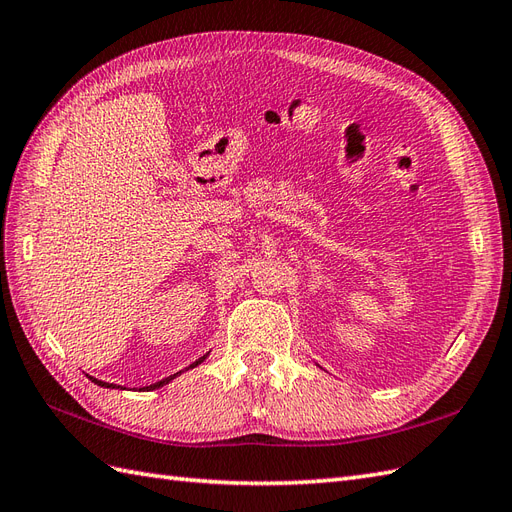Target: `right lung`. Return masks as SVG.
Instances as JSON below:
<instances>
[{"instance_id":"add662e5","label":"right lung","mask_w":512,"mask_h":512,"mask_svg":"<svg viewBox=\"0 0 512 512\" xmlns=\"http://www.w3.org/2000/svg\"><path fill=\"white\" fill-rule=\"evenodd\" d=\"M205 357H207V355H205ZM205 357H201V359H199V361H194V363H192V365H190V368H194V365H199V363H201V361H203V359H205ZM177 374H181V372H177ZM177 374H173V376H168V378H162V381H157V383H153V385H149V387H147V391H151V389H157V387H162V385H166V383H168V381H173V378H175V376H177ZM93 381H95V383H97V385H101V387H114V385H110V383H103V381H97V378H93Z\"/></svg>"}]
</instances>
